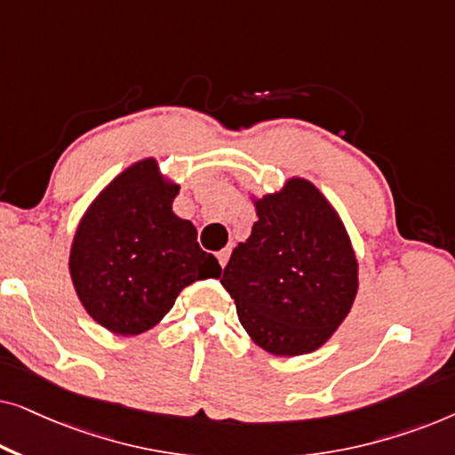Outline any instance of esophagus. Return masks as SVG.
Segmentation results:
<instances>
[{
	"label": "esophagus",
	"mask_w": 455,
	"mask_h": 455,
	"mask_svg": "<svg viewBox=\"0 0 455 455\" xmlns=\"http://www.w3.org/2000/svg\"><path fill=\"white\" fill-rule=\"evenodd\" d=\"M217 260H220L221 267H226L228 260H229V248H223V251L217 252Z\"/></svg>",
	"instance_id": "obj_1"
}]
</instances>
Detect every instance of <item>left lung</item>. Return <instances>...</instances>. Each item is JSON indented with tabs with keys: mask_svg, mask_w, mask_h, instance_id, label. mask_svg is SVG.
Masks as SVG:
<instances>
[{
	"mask_svg": "<svg viewBox=\"0 0 455 455\" xmlns=\"http://www.w3.org/2000/svg\"><path fill=\"white\" fill-rule=\"evenodd\" d=\"M254 207L259 221L234 248L221 285L254 344L275 356L308 354L331 338L356 298L350 235L304 178H290Z\"/></svg>",
	"mask_w": 455,
	"mask_h": 455,
	"instance_id": "obj_1",
	"label": "left lung"
}]
</instances>
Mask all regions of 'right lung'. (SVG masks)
I'll list each match as a JSON object with an SVG mask.
<instances>
[{
    "instance_id": "1",
    "label": "right lung",
    "mask_w": 455,
    "mask_h": 455,
    "mask_svg": "<svg viewBox=\"0 0 455 455\" xmlns=\"http://www.w3.org/2000/svg\"><path fill=\"white\" fill-rule=\"evenodd\" d=\"M180 186L155 159L124 170L91 203L74 234L70 277L78 300L116 335H139L170 313L186 285L220 277L196 228L172 203Z\"/></svg>"
}]
</instances>
